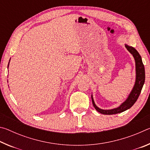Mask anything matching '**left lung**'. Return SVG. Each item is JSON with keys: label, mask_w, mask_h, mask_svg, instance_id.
Here are the masks:
<instances>
[{"label": "left lung", "mask_w": 150, "mask_h": 150, "mask_svg": "<svg viewBox=\"0 0 150 150\" xmlns=\"http://www.w3.org/2000/svg\"><path fill=\"white\" fill-rule=\"evenodd\" d=\"M125 47L128 50V52L131 54H132L134 59H135L136 73L135 84H134L131 93L129 95L128 98L120 106H118V108L110 109V110H103V109L98 108L95 105L93 96L91 95L94 107L98 112L103 114V115H115V114L122 112L131 108L134 105V104L136 102V100H138L139 96L140 95L142 87H143V85L144 84V82H145V69H144V65L143 64V62H142L140 55L139 54L138 51L133 47L129 46V45L126 44L125 45Z\"/></svg>", "instance_id": "8db88e82"}]
</instances>
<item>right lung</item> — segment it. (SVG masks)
<instances>
[{
	"label": "right lung",
	"instance_id": "1",
	"mask_svg": "<svg viewBox=\"0 0 150 150\" xmlns=\"http://www.w3.org/2000/svg\"><path fill=\"white\" fill-rule=\"evenodd\" d=\"M8 65H9V63H8Z\"/></svg>",
	"mask_w": 150,
	"mask_h": 150
}]
</instances>
